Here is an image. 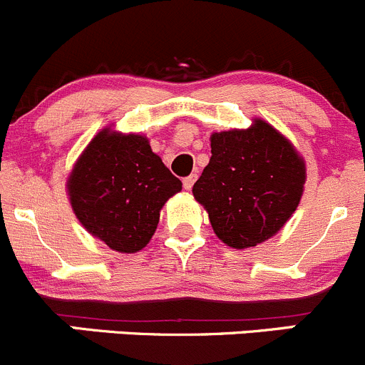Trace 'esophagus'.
<instances>
[{
  "label": "esophagus",
  "instance_id": "34e87169",
  "mask_svg": "<svg viewBox=\"0 0 365 365\" xmlns=\"http://www.w3.org/2000/svg\"><path fill=\"white\" fill-rule=\"evenodd\" d=\"M195 181H197V175H190V178H184V179H182V186H184V190L190 191L191 187H193Z\"/></svg>",
  "mask_w": 365,
  "mask_h": 365
}]
</instances>
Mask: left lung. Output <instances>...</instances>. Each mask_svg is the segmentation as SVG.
<instances>
[{
	"mask_svg": "<svg viewBox=\"0 0 365 365\" xmlns=\"http://www.w3.org/2000/svg\"><path fill=\"white\" fill-rule=\"evenodd\" d=\"M307 168L293 143L262 118L211 135V160L193 184L216 236L230 248L275 236L297 211Z\"/></svg>",
	"mask_w": 365,
	"mask_h": 365,
	"instance_id": "8db88e82",
	"label": "left lung"
}]
</instances>
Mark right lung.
Listing matches in <instances>:
<instances>
[{"instance_id": "right-lung-1", "label": "right lung", "mask_w": 365, "mask_h": 365, "mask_svg": "<svg viewBox=\"0 0 365 365\" xmlns=\"http://www.w3.org/2000/svg\"><path fill=\"white\" fill-rule=\"evenodd\" d=\"M182 182L138 133L104 128L76 160L67 195L76 218L93 237L120 254L147 247L165 202Z\"/></svg>"}]
</instances>
